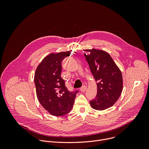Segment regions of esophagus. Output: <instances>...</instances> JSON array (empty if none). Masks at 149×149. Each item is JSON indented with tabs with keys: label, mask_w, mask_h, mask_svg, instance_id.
Segmentation results:
<instances>
[{
	"label": "esophagus",
	"mask_w": 149,
	"mask_h": 149,
	"mask_svg": "<svg viewBox=\"0 0 149 149\" xmlns=\"http://www.w3.org/2000/svg\"><path fill=\"white\" fill-rule=\"evenodd\" d=\"M87 87L86 86H83L80 88V91H82V92H84V91H86L87 90Z\"/></svg>",
	"instance_id": "1"
}]
</instances>
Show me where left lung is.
Here are the masks:
<instances>
[{"instance_id": "obj_1", "label": "left lung", "mask_w": 149, "mask_h": 149, "mask_svg": "<svg viewBox=\"0 0 149 149\" xmlns=\"http://www.w3.org/2000/svg\"><path fill=\"white\" fill-rule=\"evenodd\" d=\"M84 56L97 85V94L90 101L93 109H107L115 104L123 90L121 71L111 56L105 51L95 49L84 50Z\"/></svg>"}]
</instances>
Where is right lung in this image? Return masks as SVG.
I'll list each match as a JSON object with an SVG mask.
<instances>
[{
    "instance_id": "add662e5",
    "label": "right lung",
    "mask_w": 149,
    "mask_h": 149,
    "mask_svg": "<svg viewBox=\"0 0 149 149\" xmlns=\"http://www.w3.org/2000/svg\"><path fill=\"white\" fill-rule=\"evenodd\" d=\"M70 51L51 54L38 66L34 77L38 99L49 114L62 116L72 109L78 91L71 92L61 77L62 60L70 55Z\"/></svg>"
}]
</instances>
